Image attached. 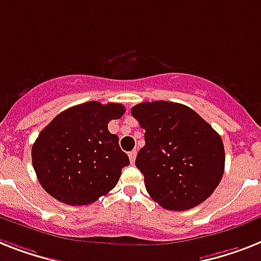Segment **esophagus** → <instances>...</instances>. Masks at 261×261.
<instances>
[{
	"mask_svg": "<svg viewBox=\"0 0 261 261\" xmlns=\"http://www.w3.org/2000/svg\"><path fill=\"white\" fill-rule=\"evenodd\" d=\"M128 158H130L131 164H134L135 158H137V151H135V150H133V151L128 152Z\"/></svg>",
	"mask_w": 261,
	"mask_h": 261,
	"instance_id": "1",
	"label": "esophagus"
}]
</instances>
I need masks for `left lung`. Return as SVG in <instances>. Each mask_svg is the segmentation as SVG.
Here are the masks:
<instances>
[{
    "label": "left lung",
    "instance_id": "left-lung-1",
    "mask_svg": "<svg viewBox=\"0 0 261 261\" xmlns=\"http://www.w3.org/2000/svg\"><path fill=\"white\" fill-rule=\"evenodd\" d=\"M131 114L146 131L135 166L152 200L169 211H188L219 186L225 167L222 139L188 106L156 100Z\"/></svg>",
    "mask_w": 261,
    "mask_h": 261
}]
</instances>
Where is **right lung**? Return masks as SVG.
I'll return each mask as SVG.
<instances>
[{
  "instance_id": "right-lung-1",
  "label": "right lung",
  "mask_w": 261,
  "mask_h": 261,
  "mask_svg": "<svg viewBox=\"0 0 261 261\" xmlns=\"http://www.w3.org/2000/svg\"><path fill=\"white\" fill-rule=\"evenodd\" d=\"M126 109L120 103L87 101L60 112L32 147L40 185L67 205H88L115 188L130 160L109 131Z\"/></svg>"
}]
</instances>
